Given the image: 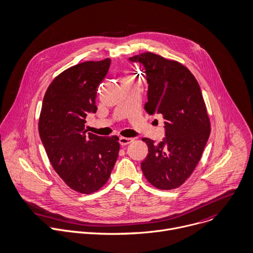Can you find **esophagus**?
Returning <instances> with one entry per match:
<instances>
[{"label": "esophagus", "instance_id": "1", "mask_svg": "<svg viewBox=\"0 0 253 253\" xmlns=\"http://www.w3.org/2000/svg\"><path fill=\"white\" fill-rule=\"evenodd\" d=\"M119 141H120L121 145H126V144L130 143L131 141H133V138H131V137H125V136H121Z\"/></svg>", "mask_w": 253, "mask_h": 253}]
</instances>
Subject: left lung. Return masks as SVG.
I'll return each instance as SVG.
<instances>
[{
	"mask_svg": "<svg viewBox=\"0 0 253 253\" xmlns=\"http://www.w3.org/2000/svg\"><path fill=\"white\" fill-rule=\"evenodd\" d=\"M142 66L149 115H162L166 137L156 144L142 138L148 155L140 164L145 178L157 188L180 186L198 164L211 133V123L200 86L187 68L153 53L129 58Z\"/></svg>",
	"mask_w": 253,
	"mask_h": 253,
	"instance_id": "8db88e82",
	"label": "left lung"
}]
</instances>
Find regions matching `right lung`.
Segmentation results:
<instances>
[{
	"label": "right lung",
	"instance_id": "1",
	"mask_svg": "<svg viewBox=\"0 0 253 253\" xmlns=\"http://www.w3.org/2000/svg\"><path fill=\"white\" fill-rule=\"evenodd\" d=\"M111 60L84 62L69 68L44 93L39 132L56 172L74 190L91 193L110 178L119 157L117 135L98 136L84 130L85 118L95 114L99 84Z\"/></svg>",
	"mask_w": 253,
	"mask_h": 253
}]
</instances>
